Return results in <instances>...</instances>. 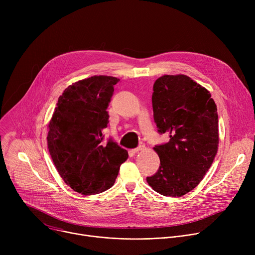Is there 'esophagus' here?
<instances>
[{
  "label": "esophagus",
  "mask_w": 255,
  "mask_h": 255,
  "mask_svg": "<svg viewBox=\"0 0 255 255\" xmlns=\"http://www.w3.org/2000/svg\"><path fill=\"white\" fill-rule=\"evenodd\" d=\"M143 149H144V145H140V146H138L137 148L131 149L130 152L133 153V154H135V153H137V152H139V151H141V150H143Z\"/></svg>",
  "instance_id": "34e87169"
}]
</instances>
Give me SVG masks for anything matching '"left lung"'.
I'll use <instances>...</instances> for the list:
<instances>
[{"mask_svg": "<svg viewBox=\"0 0 255 255\" xmlns=\"http://www.w3.org/2000/svg\"><path fill=\"white\" fill-rule=\"evenodd\" d=\"M152 108L158 133L169 141L153 147L160 165L146 180L162 196L181 197L200 184L217 154V106L191 78L165 75L153 85Z\"/></svg>", "mask_w": 255, "mask_h": 255, "instance_id": "1", "label": "left lung"}]
</instances>
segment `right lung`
<instances>
[{"mask_svg": "<svg viewBox=\"0 0 255 255\" xmlns=\"http://www.w3.org/2000/svg\"><path fill=\"white\" fill-rule=\"evenodd\" d=\"M119 81L95 76L68 86L48 124L47 145L59 175L85 196L110 189L128 158L127 150L112 139L102 143L109 123L107 108Z\"/></svg>", "mask_w": 255, "mask_h": 255, "instance_id": "obj_1", "label": "right lung"}]
</instances>
